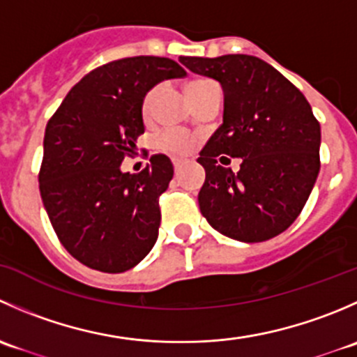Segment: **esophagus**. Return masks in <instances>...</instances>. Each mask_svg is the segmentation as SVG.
<instances>
[{"mask_svg": "<svg viewBox=\"0 0 357 357\" xmlns=\"http://www.w3.org/2000/svg\"><path fill=\"white\" fill-rule=\"evenodd\" d=\"M172 164H174V171L179 172V169H181V160L174 158V160H172Z\"/></svg>", "mask_w": 357, "mask_h": 357, "instance_id": "1", "label": "esophagus"}]
</instances>
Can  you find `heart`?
<instances>
[{
  "mask_svg": "<svg viewBox=\"0 0 357 357\" xmlns=\"http://www.w3.org/2000/svg\"><path fill=\"white\" fill-rule=\"evenodd\" d=\"M212 84H214V82L208 81V79H193V81H190L188 86H186V93H188L190 100H192L193 96L199 95L202 89L208 88V86ZM157 95H158V88H152L146 91L145 96H143L142 114L145 119L152 117ZM158 146H160L164 152L171 153V155L181 157V155H186V153H190V150L193 149V139L181 131H165L164 135L158 138Z\"/></svg>",
  "mask_w": 357,
  "mask_h": 357,
  "instance_id": "1",
  "label": "heart"
}]
</instances>
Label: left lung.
<instances>
[{
    "instance_id": "obj_1",
    "label": "left lung",
    "mask_w": 357,
    "mask_h": 357,
    "mask_svg": "<svg viewBox=\"0 0 357 357\" xmlns=\"http://www.w3.org/2000/svg\"><path fill=\"white\" fill-rule=\"evenodd\" d=\"M179 62L219 81L225 91L222 124L197 160L205 169L202 215L233 240L275 238L298 218L318 178L321 131L311 105L257 56H181ZM226 155L243 158L236 175L222 165L229 161Z\"/></svg>"
}]
</instances>
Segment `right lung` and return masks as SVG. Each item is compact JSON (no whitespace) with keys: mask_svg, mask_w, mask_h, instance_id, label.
Returning <instances> with one entry per match:
<instances>
[{"mask_svg":"<svg viewBox=\"0 0 357 357\" xmlns=\"http://www.w3.org/2000/svg\"><path fill=\"white\" fill-rule=\"evenodd\" d=\"M185 74L164 56L114 60L86 74L46 124L39 192L60 243L88 268L124 273L155 245L171 160L155 153L138 174L121 164L145 132L143 96Z\"/></svg>","mask_w":357,"mask_h":357,"instance_id":"1","label":"right lung"}]
</instances>
